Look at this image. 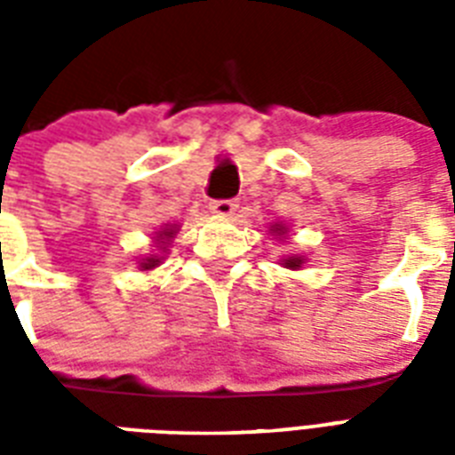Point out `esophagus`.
I'll return each mask as SVG.
<instances>
[{"label":"esophagus","mask_w":455,"mask_h":455,"mask_svg":"<svg viewBox=\"0 0 455 455\" xmlns=\"http://www.w3.org/2000/svg\"><path fill=\"white\" fill-rule=\"evenodd\" d=\"M210 210L217 217H234L235 210H238V203L235 200H212L210 203Z\"/></svg>","instance_id":"34e87169"}]
</instances>
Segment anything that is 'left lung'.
I'll list each match as a JSON object with an SVG mask.
<instances>
[{"mask_svg":"<svg viewBox=\"0 0 455 455\" xmlns=\"http://www.w3.org/2000/svg\"><path fill=\"white\" fill-rule=\"evenodd\" d=\"M271 231H274V234H278V235H283V234H285V228L281 227V224H274V227H271ZM302 264H304V259H302V257H299V255L285 257V259H283V267H285V269H299Z\"/></svg>","mask_w":455,"mask_h":455,"instance_id":"left-lung-1","label":"left lung"}]
</instances>
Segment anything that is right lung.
Returning <instances> with one entry per match:
<instances>
[{"label":"right lung","instance_id":"1","mask_svg":"<svg viewBox=\"0 0 455 455\" xmlns=\"http://www.w3.org/2000/svg\"><path fill=\"white\" fill-rule=\"evenodd\" d=\"M174 234H177V227H164L163 231H160V234L156 235V241H157V248H160V250H163V252H164V248H167V243H170L172 238H174ZM160 259H163V257H157V255L146 257L144 262H141V269H144V271H148V269H156L157 264H160Z\"/></svg>","mask_w":455,"mask_h":455}]
</instances>
